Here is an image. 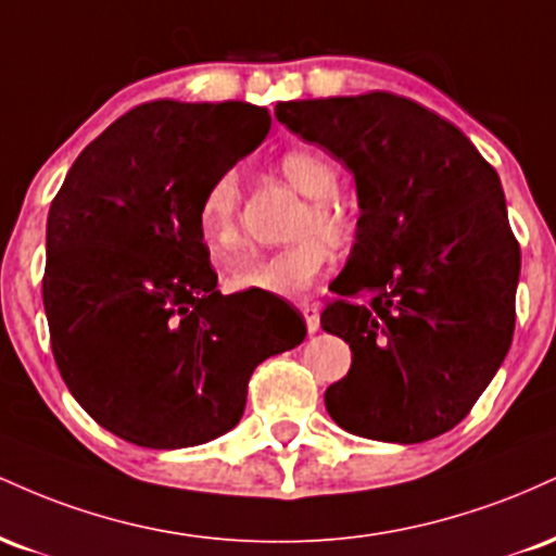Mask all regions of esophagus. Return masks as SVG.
Instances as JSON below:
<instances>
[{
  "label": "esophagus",
  "instance_id": "1",
  "mask_svg": "<svg viewBox=\"0 0 556 556\" xmlns=\"http://www.w3.org/2000/svg\"><path fill=\"white\" fill-rule=\"evenodd\" d=\"M298 308H300V314H303L305 327H308L311 334L318 331V327H321V305L314 303V300H300Z\"/></svg>",
  "mask_w": 556,
  "mask_h": 556
}]
</instances>
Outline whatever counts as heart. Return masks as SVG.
Wrapping results in <instances>:
<instances>
[{"instance_id": "obj_1", "label": "heart", "mask_w": 556, "mask_h": 556, "mask_svg": "<svg viewBox=\"0 0 556 556\" xmlns=\"http://www.w3.org/2000/svg\"><path fill=\"white\" fill-rule=\"evenodd\" d=\"M285 177L311 198L308 212L292 232L298 242L269 256H245L227 274V287L240 295L298 298L321 277L337 251L355 240V222L337 201L340 172L324 154L295 149L279 159ZM242 172L227 167L216 172L198 203V235L216 261H227L242 242Z\"/></svg>"}]
</instances>
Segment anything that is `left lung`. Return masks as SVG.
<instances>
[{
    "instance_id": "left-lung-1",
    "label": "left lung",
    "mask_w": 556,
    "mask_h": 556,
    "mask_svg": "<svg viewBox=\"0 0 556 556\" xmlns=\"http://www.w3.org/2000/svg\"><path fill=\"white\" fill-rule=\"evenodd\" d=\"M277 119L355 175L358 232L321 327L353 350L329 416L366 439L418 444L455 429L515 331L520 245L496 169L405 96L282 101Z\"/></svg>"
}]
</instances>
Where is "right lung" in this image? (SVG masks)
I'll return each mask as SVG.
<instances>
[{
	"instance_id": "right-lung-1",
	"label": "right lung",
	"mask_w": 556,
	"mask_h": 556,
	"mask_svg": "<svg viewBox=\"0 0 556 556\" xmlns=\"http://www.w3.org/2000/svg\"><path fill=\"white\" fill-rule=\"evenodd\" d=\"M245 101L140 104L83 149L47 222L43 308L62 379L114 437L195 446L238 426L248 379L305 340L290 305L222 295L198 203L266 138Z\"/></svg>"
}]
</instances>
